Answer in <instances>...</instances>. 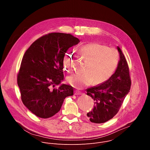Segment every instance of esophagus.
I'll return each mask as SVG.
<instances>
[{
  "label": "esophagus",
  "instance_id": "esophagus-1",
  "mask_svg": "<svg viewBox=\"0 0 150 150\" xmlns=\"http://www.w3.org/2000/svg\"><path fill=\"white\" fill-rule=\"evenodd\" d=\"M74 94H75L76 95H80V94H82V93H81V91H79V90H75V91H74Z\"/></svg>",
  "mask_w": 150,
  "mask_h": 150
}]
</instances>
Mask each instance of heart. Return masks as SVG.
I'll use <instances>...</instances> for the list:
<instances>
[{"label":"heart","mask_w":150,"mask_h":150,"mask_svg":"<svg viewBox=\"0 0 150 150\" xmlns=\"http://www.w3.org/2000/svg\"><path fill=\"white\" fill-rule=\"evenodd\" d=\"M79 52L87 61L83 73L69 76L67 81L76 88H82L91 85L101 84L107 80L116 70L119 60L118 52L114 48L98 43H90L82 46ZM70 52L63 57L64 66L70 69L72 57Z\"/></svg>","instance_id":"heart-1"}]
</instances>
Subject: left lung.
Returning <instances> with one entry per match:
<instances>
[{
	"label": "left lung",
	"mask_w": 150,
	"mask_h": 150,
	"mask_svg": "<svg viewBox=\"0 0 150 150\" xmlns=\"http://www.w3.org/2000/svg\"><path fill=\"white\" fill-rule=\"evenodd\" d=\"M120 61L115 73L105 81L86 90L87 95L94 101L93 110L87 114L90 121L103 123L113 118L129 92L131 80L126 59L117 46Z\"/></svg>",
	"instance_id": "1"
}]
</instances>
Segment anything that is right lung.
Returning <instances> with one entry per match:
<instances>
[{
    "label": "right lung",
    "instance_id": "right-lung-1",
    "mask_svg": "<svg viewBox=\"0 0 150 150\" xmlns=\"http://www.w3.org/2000/svg\"><path fill=\"white\" fill-rule=\"evenodd\" d=\"M80 42L70 34L52 33L33 42L25 52L18 74V84L24 105L35 115L47 118L58 112L73 87L62 84L63 57L68 49Z\"/></svg>",
    "mask_w": 150,
    "mask_h": 150
}]
</instances>
